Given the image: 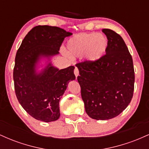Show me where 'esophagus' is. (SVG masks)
Returning <instances> with one entry per match:
<instances>
[{
	"label": "esophagus",
	"instance_id": "obj_1",
	"mask_svg": "<svg viewBox=\"0 0 149 149\" xmlns=\"http://www.w3.org/2000/svg\"><path fill=\"white\" fill-rule=\"evenodd\" d=\"M74 74H75V76H76V78L79 76V70H78V69L77 67L75 68V69H74Z\"/></svg>",
	"mask_w": 149,
	"mask_h": 149
}]
</instances>
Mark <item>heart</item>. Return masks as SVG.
I'll use <instances>...</instances> for the list:
<instances>
[{"label": "heart", "instance_id": "1", "mask_svg": "<svg viewBox=\"0 0 149 149\" xmlns=\"http://www.w3.org/2000/svg\"><path fill=\"white\" fill-rule=\"evenodd\" d=\"M108 40L102 33H81L76 34L68 40V53L71 57L85 55L89 61H96L107 52Z\"/></svg>", "mask_w": 149, "mask_h": 149}]
</instances>
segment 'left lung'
Returning a JSON list of instances; mask_svg holds the SVG:
<instances>
[{"mask_svg": "<svg viewBox=\"0 0 149 149\" xmlns=\"http://www.w3.org/2000/svg\"><path fill=\"white\" fill-rule=\"evenodd\" d=\"M102 31L108 39L106 54L96 61L86 60L76 66L87 114L93 119L109 120L118 116L130 103L134 70L122 37L109 29Z\"/></svg>", "mask_w": 149, "mask_h": 149, "instance_id": "1", "label": "left lung"}]
</instances>
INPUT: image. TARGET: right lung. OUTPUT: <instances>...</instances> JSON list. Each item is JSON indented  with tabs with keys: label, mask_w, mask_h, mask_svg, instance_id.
<instances>
[{
	"label": "right lung",
	"mask_w": 149,
	"mask_h": 149,
	"mask_svg": "<svg viewBox=\"0 0 149 149\" xmlns=\"http://www.w3.org/2000/svg\"><path fill=\"white\" fill-rule=\"evenodd\" d=\"M71 34L57 26H36L26 34L17 52L13 71L15 94L24 109L38 120L48 123L59 118V100L76 76L73 66L59 70L50 64L37 74L36 63L40 56L58 54L65 38Z\"/></svg>",
	"instance_id": "1"
}]
</instances>
